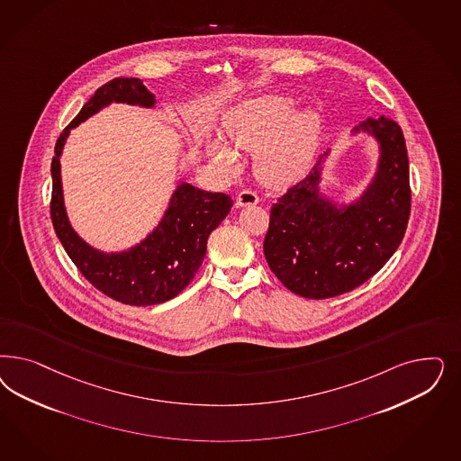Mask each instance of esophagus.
<instances>
[{
    "mask_svg": "<svg viewBox=\"0 0 461 461\" xmlns=\"http://www.w3.org/2000/svg\"><path fill=\"white\" fill-rule=\"evenodd\" d=\"M258 202H259V196L253 190H242L236 198L238 207H251V205H256Z\"/></svg>",
    "mask_w": 461,
    "mask_h": 461,
    "instance_id": "obj_1",
    "label": "esophagus"
}]
</instances>
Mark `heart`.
I'll use <instances>...</instances> for the list:
<instances>
[{
    "instance_id": "b5f03b06",
    "label": "heart",
    "mask_w": 461,
    "mask_h": 461,
    "mask_svg": "<svg viewBox=\"0 0 461 461\" xmlns=\"http://www.w3.org/2000/svg\"><path fill=\"white\" fill-rule=\"evenodd\" d=\"M294 110V100L271 95L238 104L223 117V140L212 139L208 154L227 173L239 169L238 152H254V171L271 188H286L312 163L321 134L313 108Z\"/></svg>"
}]
</instances>
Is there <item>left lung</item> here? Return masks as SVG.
Listing matches in <instances>:
<instances>
[{
	"label": "left lung",
	"mask_w": 461,
	"mask_h": 461,
	"mask_svg": "<svg viewBox=\"0 0 461 461\" xmlns=\"http://www.w3.org/2000/svg\"><path fill=\"white\" fill-rule=\"evenodd\" d=\"M373 135L380 158L372 183L353 203L321 194L324 161L271 205L265 256L276 278L300 297H338L384 267L401 246L411 215L409 158L397 122L366 119L355 129Z\"/></svg>",
	"instance_id": "1"
}]
</instances>
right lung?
Segmentation results:
<instances>
[{
  "instance_id": "1",
  "label": "right lung",
  "mask_w": 461,
  "mask_h": 461,
  "mask_svg": "<svg viewBox=\"0 0 461 461\" xmlns=\"http://www.w3.org/2000/svg\"><path fill=\"white\" fill-rule=\"evenodd\" d=\"M113 102L150 108L156 98L137 77H115L95 91L56 142L50 166V217L62 248L95 288L122 303L146 307L176 297L194 280L207 253L208 236L227 217L232 200L229 194H210L190 183H181L169 200L163 221L134 248L104 253L86 244L76 234L66 213L60 154L71 129Z\"/></svg>"
}]
</instances>
